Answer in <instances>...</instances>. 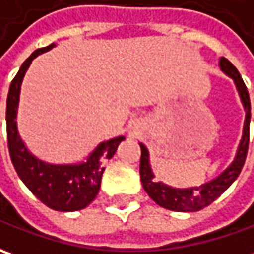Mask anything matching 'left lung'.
Returning a JSON list of instances; mask_svg holds the SVG:
<instances>
[{
  "mask_svg": "<svg viewBox=\"0 0 254 254\" xmlns=\"http://www.w3.org/2000/svg\"><path fill=\"white\" fill-rule=\"evenodd\" d=\"M220 69L229 75L235 83L237 91L240 95V99L243 102L245 111H246V119H245V127H243V136L240 140V145L237 149L236 158L232 162V165L227 168L223 173H220L216 179L210 182L204 183L202 186L189 188V189H175L162 182H156L153 178V173L149 165V152L143 143H139L140 146V165H139V173L140 181L145 192L148 193L149 197L165 209L175 210V212H197L206 206L215 202L216 199L226 190L227 188L235 182L237 176L240 175L242 168L246 162L249 149V136H250V98L246 85L243 82L240 73L236 66L226 58H220L219 61Z\"/></svg>",
  "mask_w": 254,
  "mask_h": 254,
  "instance_id": "8db88e82",
  "label": "left lung"
}]
</instances>
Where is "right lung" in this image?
I'll return each mask as SVG.
<instances>
[{"label": "right lung", "instance_id": "obj_1", "mask_svg": "<svg viewBox=\"0 0 254 254\" xmlns=\"http://www.w3.org/2000/svg\"><path fill=\"white\" fill-rule=\"evenodd\" d=\"M54 47L34 51L12 79L6 98V139L8 150L18 176L44 204L60 212H75L86 207L96 197L101 188L104 163L115 155L124 136L99 143L88 160L78 165H51L37 159L18 135L17 111L22 78L28 66L39 54Z\"/></svg>", "mask_w": 254, "mask_h": 254}]
</instances>
